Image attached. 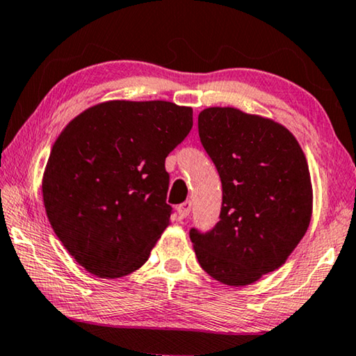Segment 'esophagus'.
Masks as SVG:
<instances>
[{
  "mask_svg": "<svg viewBox=\"0 0 356 356\" xmlns=\"http://www.w3.org/2000/svg\"><path fill=\"white\" fill-rule=\"evenodd\" d=\"M177 212H179V216L180 218H186V216L190 215L191 212V202L190 201H185L184 204H180V206L177 207Z\"/></svg>",
  "mask_w": 356,
  "mask_h": 356,
  "instance_id": "esophagus-1",
  "label": "esophagus"
}]
</instances>
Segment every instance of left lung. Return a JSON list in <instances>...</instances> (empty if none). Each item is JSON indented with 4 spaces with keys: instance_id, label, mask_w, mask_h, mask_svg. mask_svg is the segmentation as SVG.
I'll list each match as a JSON object with an SVG mask.
<instances>
[{
    "instance_id": "obj_1",
    "label": "left lung",
    "mask_w": 356,
    "mask_h": 356,
    "mask_svg": "<svg viewBox=\"0 0 356 356\" xmlns=\"http://www.w3.org/2000/svg\"><path fill=\"white\" fill-rule=\"evenodd\" d=\"M197 130L222 185L220 221L206 234L190 229L197 262L222 284H252L280 268L308 231V161L284 125L237 108H206Z\"/></svg>"
}]
</instances>
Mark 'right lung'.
<instances>
[{
    "mask_svg": "<svg viewBox=\"0 0 356 356\" xmlns=\"http://www.w3.org/2000/svg\"><path fill=\"white\" fill-rule=\"evenodd\" d=\"M193 127V110L165 100H110L65 125L48 156L42 196L53 231L99 278L130 275L171 220L168 154Z\"/></svg>",
    "mask_w": 356,
    "mask_h": 356,
    "instance_id": "right-lung-1",
    "label": "right lung"
}]
</instances>
